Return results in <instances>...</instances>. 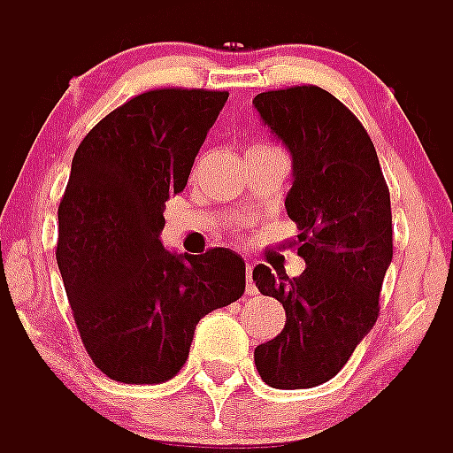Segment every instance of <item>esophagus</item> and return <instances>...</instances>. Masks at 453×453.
<instances>
[{
  "label": "esophagus",
  "mask_w": 453,
  "mask_h": 453,
  "mask_svg": "<svg viewBox=\"0 0 453 453\" xmlns=\"http://www.w3.org/2000/svg\"><path fill=\"white\" fill-rule=\"evenodd\" d=\"M247 295H256V286H254V279H251V265L250 263H247Z\"/></svg>",
  "instance_id": "obj_1"
}]
</instances>
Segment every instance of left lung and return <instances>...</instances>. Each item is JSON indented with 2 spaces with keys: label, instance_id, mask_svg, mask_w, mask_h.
<instances>
[{
  "label": "left lung",
  "instance_id": "left-lung-1",
  "mask_svg": "<svg viewBox=\"0 0 453 453\" xmlns=\"http://www.w3.org/2000/svg\"><path fill=\"white\" fill-rule=\"evenodd\" d=\"M256 111L292 154L288 218L306 261L299 276L254 267L256 288L286 308L274 340L254 351L263 381L281 390L334 379L379 318L392 261L390 190L361 119L318 86L267 90Z\"/></svg>",
  "mask_w": 453,
  "mask_h": 453
}]
</instances>
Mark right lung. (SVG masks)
Listing matches in <instances>:
<instances>
[{"mask_svg": "<svg viewBox=\"0 0 453 453\" xmlns=\"http://www.w3.org/2000/svg\"><path fill=\"white\" fill-rule=\"evenodd\" d=\"M226 99L203 88L147 90L99 119L72 158L56 261L83 347L113 381H170L199 319L245 292L235 251L177 256L158 240L167 197L186 188Z\"/></svg>", "mask_w": 453, "mask_h": 453, "instance_id": "add662e5", "label": "right lung"}]
</instances>
